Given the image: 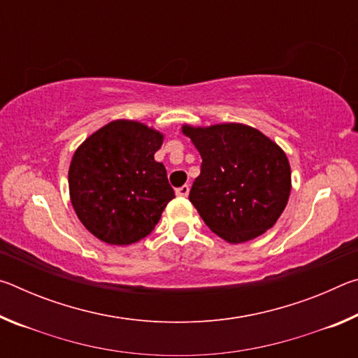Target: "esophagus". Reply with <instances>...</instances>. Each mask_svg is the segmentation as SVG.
<instances>
[{
    "instance_id": "esophagus-1",
    "label": "esophagus",
    "mask_w": 358,
    "mask_h": 358,
    "mask_svg": "<svg viewBox=\"0 0 358 358\" xmlns=\"http://www.w3.org/2000/svg\"><path fill=\"white\" fill-rule=\"evenodd\" d=\"M177 196H181V197H186L187 194H189V186L187 185H183V186H180V187H177Z\"/></svg>"
}]
</instances>
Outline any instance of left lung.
<instances>
[{
  "label": "left lung",
  "instance_id": "1",
  "mask_svg": "<svg viewBox=\"0 0 358 358\" xmlns=\"http://www.w3.org/2000/svg\"><path fill=\"white\" fill-rule=\"evenodd\" d=\"M202 156L189 201L211 232L243 243L275 226L290 194L287 156L246 124L183 126Z\"/></svg>",
  "mask_w": 358,
  "mask_h": 358
}]
</instances>
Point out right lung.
Here are the masks:
<instances>
[{
	"label": "right lung",
	"instance_id": "right-lung-1",
	"mask_svg": "<svg viewBox=\"0 0 358 358\" xmlns=\"http://www.w3.org/2000/svg\"><path fill=\"white\" fill-rule=\"evenodd\" d=\"M162 134L137 121L117 120L77 148L69 194L78 220L108 245H131L153 232L175 197L166 167L155 161Z\"/></svg>",
	"mask_w": 358,
	"mask_h": 358
}]
</instances>
